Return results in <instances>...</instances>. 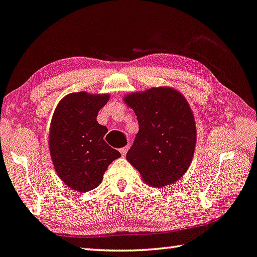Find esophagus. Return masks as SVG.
<instances>
[{"mask_svg":"<svg viewBox=\"0 0 257 257\" xmlns=\"http://www.w3.org/2000/svg\"><path fill=\"white\" fill-rule=\"evenodd\" d=\"M128 147H124V148H122V149H120V152H121V156L122 157H124L125 155H127V152H128Z\"/></svg>","mask_w":257,"mask_h":257,"instance_id":"obj_1","label":"esophagus"}]
</instances>
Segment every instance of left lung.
I'll return each instance as SVG.
<instances>
[{"mask_svg": "<svg viewBox=\"0 0 257 257\" xmlns=\"http://www.w3.org/2000/svg\"><path fill=\"white\" fill-rule=\"evenodd\" d=\"M137 116L140 130L127 160L152 187L171 185L193 160L196 127L189 104L172 87H152L123 98Z\"/></svg>", "mask_w": 257, "mask_h": 257, "instance_id": "8db88e82", "label": "left lung"}]
</instances>
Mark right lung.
Masks as SVG:
<instances>
[{
  "instance_id": "right-lung-1",
  "label": "right lung",
  "mask_w": 257,
  "mask_h": 257,
  "mask_svg": "<svg viewBox=\"0 0 257 257\" xmlns=\"http://www.w3.org/2000/svg\"><path fill=\"white\" fill-rule=\"evenodd\" d=\"M108 94L75 92L56 106L49 129V151L55 171L68 187L89 191L100 185L105 171L120 152L104 141L108 132L98 123V112Z\"/></svg>"
}]
</instances>
